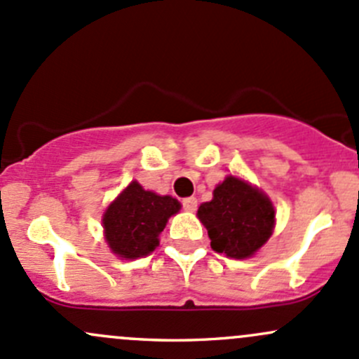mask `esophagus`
<instances>
[{"mask_svg":"<svg viewBox=\"0 0 359 359\" xmlns=\"http://www.w3.org/2000/svg\"><path fill=\"white\" fill-rule=\"evenodd\" d=\"M183 209L188 210V212H194V210L197 209V198L195 197L183 198Z\"/></svg>","mask_w":359,"mask_h":359,"instance_id":"1","label":"esophagus"}]
</instances>
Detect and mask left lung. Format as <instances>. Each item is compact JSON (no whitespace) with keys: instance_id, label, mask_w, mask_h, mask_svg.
<instances>
[{"instance_id":"left-lung-1","label":"left lung","mask_w":359,"mask_h":359,"mask_svg":"<svg viewBox=\"0 0 359 359\" xmlns=\"http://www.w3.org/2000/svg\"><path fill=\"white\" fill-rule=\"evenodd\" d=\"M197 216L212 250L233 259L252 257L275 228V207L268 195L235 176L214 188L212 201L201 204Z\"/></svg>"}]
</instances>
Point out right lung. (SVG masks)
<instances>
[{
	"mask_svg": "<svg viewBox=\"0 0 359 359\" xmlns=\"http://www.w3.org/2000/svg\"><path fill=\"white\" fill-rule=\"evenodd\" d=\"M181 204L169 195L145 190L131 181L103 214V230L110 250L124 259L149 256L158 245V235Z\"/></svg>",
	"mask_w": 359,
	"mask_h": 359,
	"instance_id": "add662e5",
	"label": "right lung"
}]
</instances>
